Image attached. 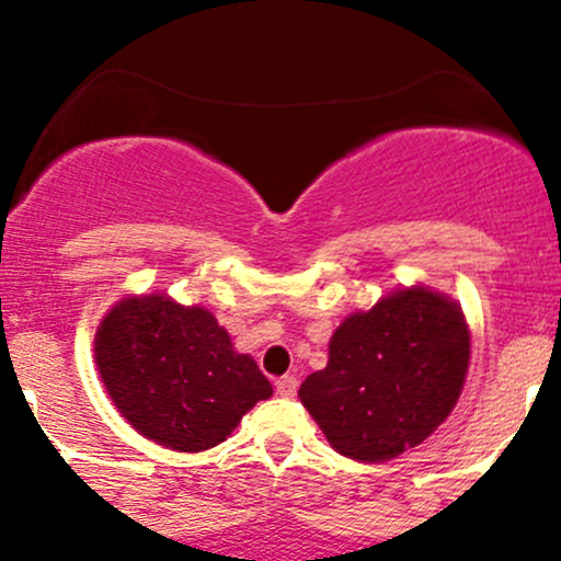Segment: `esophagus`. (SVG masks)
I'll return each mask as SVG.
<instances>
[{
	"instance_id": "1",
	"label": "esophagus",
	"mask_w": 561,
	"mask_h": 561,
	"mask_svg": "<svg viewBox=\"0 0 561 561\" xmlns=\"http://www.w3.org/2000/svg\"><path fill=\"white\" fill-rule=\"evenodd\" d=\"M276 392H279L282 398H295V396H298V377L285 375V377L276 379Z\"/></svg>"
}]
</instances>
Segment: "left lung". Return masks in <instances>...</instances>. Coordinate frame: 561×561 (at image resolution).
Returning <instances> with one entry per match:
<instances>
[{"label": "left lung", "instance_id": "left-lung-1", "mask_svg": "<svg viewBox=\"0 0 561 561\" xmlns=\"http://www.w3.org/2000/svg\"><path fill=\"white\" fill-rule=\"evenodd\" d=\"M467 369L461 308L427 287H403L334 330L330 362L298 396L337 454L379 465L446 422Z\"/></svg>", "mask_w": 561, "mask_h": 561}]
</instances>
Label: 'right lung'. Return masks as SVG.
Instances as JSON below:
<instances>
[{
    "label": "right lung",
    "instance_id": "obj_1",
    "mask_svg": "<svg viewBox=\"0 0 561 561\" xmlns=\"http://www.w3.org/2000/svg\"><path fill=\"white\" fill-rule=\"evenodd\" d=\"M115 409L158 446L197 454L224 443L272 382L199 306L165 295L115 302L94 337Z\"/></svg>",
    "mask_w": 561,
    "mask_h": 561
}]
</instances>
